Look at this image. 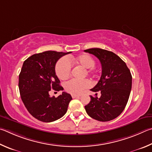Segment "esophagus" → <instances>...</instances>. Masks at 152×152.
<instances>
[{"instance_id": "obj_1", "label": "esophagus", "mask_w": 152, "mask_h": 152, "mask_svg": "<svg viewBox=\"0 0 152 152\" xmlns=\"http://www.w3.org/2000/svg\"><path fill=\"white\" fill-rule=\"evenodd\" d=\"M71 96L73 98H77V97H79L81 95H71Z\"/></svg>"}]
</instances>
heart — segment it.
<instances>
[{"instance_id":"obj_1","label":"heart","mask_w":152,"mask_h":152,"mask_svg":"<svg viewBox=\"0 0 152 152\" xmlns=\"http://www.w3.org/2000/svg\"><path fill=\"white\" fill-rule=\"evenodd\" d=\"M71 64L81 66L85 69V75H94L96 70L94 66L95 61L91 56L87 54H81L77 57L69 56L67 58H61L58 61L55 66V73L61 80H66L71 75ZM89 83L86 79L81 81L70 80L65 83V90L72 95L80 94L84 89L89 87Z\"/></svg>"}]
</instances>
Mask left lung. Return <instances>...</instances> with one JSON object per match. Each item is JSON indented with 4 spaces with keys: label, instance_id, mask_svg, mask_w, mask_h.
Returning a JSON list of instances; mask_svg holds the SVG:
<instances>
[{
    "label": "left lung",
    "instance_id": "left-lung-1",
    "mask_svg": "<svg viewBox=\"0 0 152 152\" xmlns=\"http://www.w3.org/2000/svg\"><path fill=\"white\" fill-rule=\"evenodd\" d=\"M84 51L95 55L102 68L99 82L91 89L101 91L102 95L99 98L90 96L91 101L85 106L86 112L97 121H111L120 115L128 102L132 84L131 72L126 63L113 52L99 48Z\"/></svg>",
    "mask_w": 152,
    "mask_h": 152
}]
</instances>
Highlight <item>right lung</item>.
I'll return each instance as SVG.
<instances>
[{
	"instance_id": "add662e5",
	"label": "right lung",
	"mask_w": 152,
	"mask_h": 152,
	"mask_svg": "<svg viewBox=\"0 0 152 152\" xmlns=\"http://www.w3.org/2000/svg\"><path fill=\"white\" fill-rule=\"evenodd\" d=\"M68 53L47 50L29 57L24 61L18 77L21 99L34 118L42 122H52L65 115L71 95L66 92L57 97H50V90L63 91L55 73L57 61Z\"/></svg>"
}]
</instances>
